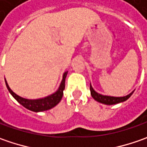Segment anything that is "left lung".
Instances as JSON below:
<instances>
[{
  "label": "left lung",
  "instance_id": "8db88e82",
  "mask_svg": "<svg viewBox=\"0 0 147 147\" xmlns=\"http://www.w3.org/2000/svg\"><path fill=\"white\" fill-rule=\"evenodd\" d=\"M90 91H91V95L93 97L94 100H96V101H98L100 103H102L105 105H115L120 102H123L125 100H127V99L129 98L132 94L133 93V92H132L130 94H128L125 96H121V97H116V96H104L101 94L96 92L93 88L92 87L91 83H90Z\"/></svg>",
  "mask_w": 147,
  "mask_h": 147
}]
</instances>
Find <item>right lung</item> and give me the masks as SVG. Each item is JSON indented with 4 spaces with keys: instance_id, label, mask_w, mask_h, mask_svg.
Segmentation results:
<instances>
[{
    "instance_id": "1",
    "label": "right lung",
    "mask_w": 147,
    "mask_h": 147,
    "mask_svg": "<svg viewBox=\"0 0 147 147\" xmlns=\"http://www.w3.org/2000/svg\"><path fill=\"white\" fill-rule=\"evenodd\" d=\"M67 74H68V71L64 73L63 78H62V81L60 82V85H59L58 90L55 93L51 94L50 96H47L46 97L36 99V100L25 99L18 96L17 94L14 93V92L9 88L6 80L5 79V84H6V87H7V89L9 92V93L13 96V97L20 104L22 105L24 107H25L26 109H28V110L34 111V112H41V111L48 110L50 109H51V108H53L61 100L62 96H63V92H64L65 88V78H66V76H67Z\"/></svg>"
}]
</instances>
